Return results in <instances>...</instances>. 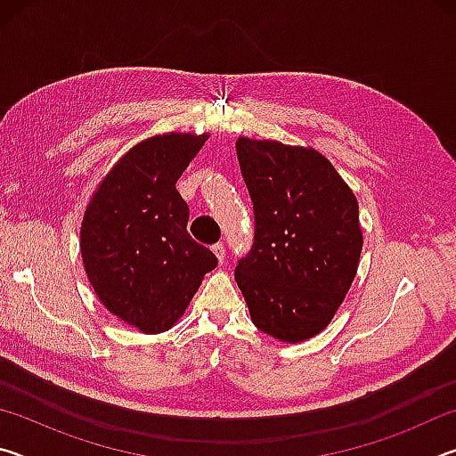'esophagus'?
I'll return each instance as SVG.
<instances>
[{
	"instance_id": "34e87169",
	"label": "esophagus",
	"mask_w": 456,
	"mask_h": 456,
	"mask_svg": "<svg viewBox=\"0 0 456 456\" xmlns=\"http://www.w3.org/2000/svg\"><path fill=\"white\" fill-rule=\"evenodd\" d=\"M213 253H215V256H217L219 264H225V256H227L225 245H223V243H215V245H213Z\"/></svg>"
}]
</instances>
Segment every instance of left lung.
I'll return each mask as SVG.
<instances>
[{
  "label": "left lung",
  "mask_w": 456,
  "mask_h": 456,
  "mask_svg": "<svg viewBox=\"0 0 456 456\" xmlns=\"http://www.w3.org/2000/svg\"><path fill=\"white\" fill-rule=\"evenodd\" d=\"M235 149L256 215L235 281L261 331L304 342L328 326L356 277L358 200L318 151L245 136Z\"/></svg>",
  "instance_id": "1"
}]
</instances>
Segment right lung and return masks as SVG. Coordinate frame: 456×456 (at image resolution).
Returning <instances> with one entry per match:
<instances>
[{
    "instance_id": "obj_1",
    "label": "right lung",
    "mask_w": 456,
    "mask_h": 456,
    "mask_svg": "<svg viewBox=\"0 0 456 456\" xmlns=\"http://www.w3.org/2000/svg\"><path fill=\"white\" fill-rule=\"evenodd\" d=\"M207 134L168 133L133 146L104 176L80 229L84 269L106 310L146 334L173 326L217 257L187 231L176 181Z\"/></svg>"
}]
</instances>
